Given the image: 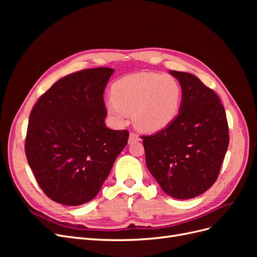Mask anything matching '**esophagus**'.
I'll list each match as a JSON object with an SVG mask.
<instances>
[{"label":"esophagus","mask_w":257,"mask_h":257,"mask_svg":"<svg viewBox=\"0 0 257 257\" xmlns=\"http://www.w3.org/2000/svg\"><path fill=\"white\" fill-rule=\"evenodd\" d=\"M141 141V138H139L138 135H136L135 133H131L130 134V137H128V144H134L136 142H139Z\"/></svg>","instance_id":"34e87169"}]
</instances>
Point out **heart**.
Listing matches in <instances>:
<instances>
[{"instance_id":"heart-1","label":"heart","mask_w":257,"mask_h":257,"mask_svg":"<svg viewBox=\"0 0 257 257\" xmlns=\"http://www.w3.org/2000/svg\"><path fill=\"white\" fill-rule=\"evenodd\" d=\"M111 97L106 102V109L116 123L133 113L137 128L154 133L166 128L177 118L182 90L170 75L137 73L115 81Z\"/></svg>"}]
</instances>
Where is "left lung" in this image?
Instances as JSON below:
<instances>
[{
    "label": "left lung",
    "instance_id": "1",
    "mask_svg": "<svg viewBox=\"0 0 257 257\" xmlns=\"http://www.w3.org/2000/svg\"><path fill=\"white\" fill-rule=\"evenodd\" d=\"M182 90L180 110L166 128L143 136L146 164L167 195L194 198L211 188L229 136L224 107L195 75L169 71Z\"/></svg>",
    "mask_w": 257,
    "mask_h": 257
}]
</instances>
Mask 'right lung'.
<instances>
[{
    "label": "right lung",
    "instance_id": "right-lung-1",
    "mask_svg": "<svg viewBox=\"0 0 257 257\" xmlns=\"http://www.w3.org/2000/svg\"><path fill=\"white\" fill-rule=\"evenodd\" d=\"M114 69L97 67L67 75L45 92L29 118L26 155L50 199L79 206L94 198L127 131L106 126L104 91Z\"/></svg>",
    "mask_w": 257,
    "mask_h": 257
}]
</instances>
